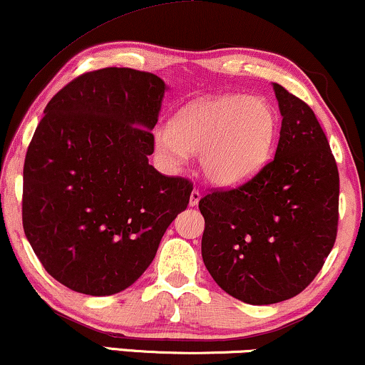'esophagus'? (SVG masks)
<instances>
[{
	"label": "esophagus",
	"mask_w": 365,
	"mask_h": 365,
	"mask_svg": "<svg viewBox=\"0 0 365 365\" xmlns=\"http://www.w3.org/2000/svg\"><path fill=\"white\" fill-rule=\"evenodd\" d=\"M200 200H201V192L197 191V190H192L191 191V196H190V205L191 206H196L197 203H200Z\"/></svg>",
	"instance_id": "1"
}]
</instances>
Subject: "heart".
I'll use <instances>...</instances> for the list:
<instances>
[{
    "mask_svg": "<svg viewBox=\"0 0 365 365\" xmlns=\"http://www.w3.org/2000/svg\"><path fill=\"white\" fill-rule=\"evenodd\" d=\"M277 116L247 94L203 98L182 108L173 125L155 130L154 143L169 164L200 154L201 173L217 186H235L264 168L272 154Z\"/></svg>",
    "mask_w": 365,
    "mask_h": 365,
    "instance_id": "obj_1",
    "label": "heart"
}]
</instances>
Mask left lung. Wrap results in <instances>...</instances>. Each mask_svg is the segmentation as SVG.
<instances>
[{
  "label": "left lung",
  "mask_w": 365,
  "mask_h": 365,
  "mask_svg": "<svg viewBox=\"0 0 365 365\" xmlns=\"http://www.w3.org/2000/svg\"><path fill=\"white\" fill-rule=\"evenodd\" d=\"M276 157L249 181L200 200L203 262L217 284L249 304L294 298L322 271L339 228L340 179L313 110L281 84Z\"/></svg>",
  "instance_id": "obj_1"
}]
</instances>
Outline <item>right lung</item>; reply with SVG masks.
Here are the masks:
<instances>
[{
	"mask_svg": "<svg viewBox=\"0 0 365 365\" xmlns=\"http://www.w3.org/2000/svg\"><path fill=\"white\" fill-rule=\"evenodd\" d=\"M168 86L105 67L66 84L43 110L24 165L21 220L56 281L110 296L133 284L187 208L192 182L148 164Z\"/></svg>",
	"mask_w": 365,
	"mask_h": 365,
	"instance_id": "obj_1",
	"label": "right lung"
}]
</instances>
